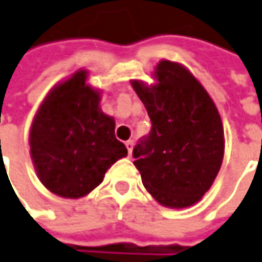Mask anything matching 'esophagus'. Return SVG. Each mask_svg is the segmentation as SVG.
Segmentation results:
<instances>
[{
	"label": "esophagus",
	"instance_id": "esophagus-1",
	"mask_svg": "<svg viewBox=\"0 0 262 262\" xmlns=\"http://www.w3.org/2000/svg\"><path fill=\"white\" fill-rule=\"evenodd\" d=\"M124 145H126V147H127V152H129V156H130L132 149H133V140H127V142H126Z\"/></svg>",
	"mask_w": 262,
	"mask_h": 262
}]
</instances>
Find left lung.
<instances>
[{
  "label": "left lung",
  "instance_id": "8db88e82",
  "mask_svg": "<svg viewBox=\"0 0 262 262\" xmlns=\"http://www.w3.org/2000/svg\"><path fill=\"white\" fill-rule=\"evenodd\" d=\"M155 84L132 80L152 122L133 149L142 182L156 202L182 209L199 202L220 172L225 139L220 112L185 66L161 60Z\"/></svg>",
  "mask_w": 262,
  "mask_h": 262
}]
</instances>
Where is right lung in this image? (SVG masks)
Segmentation results:
<instances>
[{
  "mask_svg": "<svg viewBox=\"0 0 262 262\" xmlns=\"http://www.w3.org/2000/svg\"><path fill=\"white\" fill-rule=\"evenodd\" d=\"M80 69L61 80L41 101L30 127V155L38 179L51 193L79 199L101 182L124 156L115 119L100 108L101 92Z\"/></svg>",
  "mask_w": 262,
  "mask_h": 262,
  "instance_id": "right-lung-1",
  "label": "right lung"
}]
</instances>
